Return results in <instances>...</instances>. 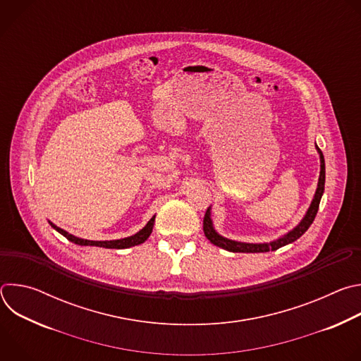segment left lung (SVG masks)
Returning a JSON list of instances; mask_svg holds the SVG:
<instances>
[{
  "label": "left lung",
  "mask_w": 361,
  "mask_h": 361,
  "mask_svg": "<svg viewBox=\"0 0 361 361\" xmlns=\"http://www.w3.org/2000/svg\"><path fill=\"white\" fill-rule=\"evenodd\" d=\"M319 154H320V177H319V184H317V190L314 194V198L308 207L304 219L300 221L298 226H295L291 231H288L287 234H284L283 237L270 241V243H260V244H252V243H241V241H234V240H228L223 235H220L214 227H213V221H212V213H210V207L205 212L204 216V221H202V230L205 237L210 240V243H213L214 245H219L227 251L231 252H267V251H274L283 245H287L293 241H295L297 238H300L307 230L310 227L317 216L319 212V205H320V200L322 195L324 192V183H326V164H324V156L322 149L316 145Z\"/></svg>",
  "instance_id": "left-lung-1"
}]
</instances>
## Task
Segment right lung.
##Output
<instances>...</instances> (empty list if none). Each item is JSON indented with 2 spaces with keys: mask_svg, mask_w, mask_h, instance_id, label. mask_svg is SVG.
Segmentation results:
<instances>
[{
  "mask_svg": "<svg viewBox=\"0 0 361 361\" xmlns=\"http://www.w3.org/2000/svg\"><path fill=\"white\" fill-rule=\"evenodd\" d=\"M154 220H156V216H152L151 220L145 224L144 228H141L138 233H135L134 235H130V237H126V238H120V240H110V241H91V240H84V238H78L70 233H67L66 230L57 227L56 224H53L51 221H48L51 224V227H53L54 230H57L60 234H63L67 240H70L71 243H75L78 245H95V247H104V248H130V247H134V245H138L141 243H144L151 231H152V226H154Z\"/></svg>",
  "mask_w": 361,
  "mask_h": 361,
  "instance_id": "1",
  "label": "right lung"
}]
</instances>
